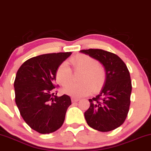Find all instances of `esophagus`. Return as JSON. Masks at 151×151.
<instances>
[{
    "mask_svg": "<svg viewBox=\"0 0 151 151\" xmlns=\"http://www.w3.org/2000/svg\"><path fill=\"white\" fill-rule=\"evenodd\" d=\"M78 101H79V99H76V98H74V97L72 98V102H77Z\"/></svg>",
    "mask_w": 151,
    "mask_h": 151,
    "instance_id": "1",
    "label": "esophagus"
}]
</instances>
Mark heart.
<instances>
[{
  "instance_id": "b5f03b06",
  "label": "heart",
  "mask_w": 151,
  "mask_h": 151,
  "mask_svg": "<svg viewBox=\"0 0 151 151\" xmlns=\"http://www.w3.org/2000/svg\"><path fill=\"white\" fill-rule=\"evenodd\" d=\"M74 72H82L79 83L69 84L63 92L72 97H81L89 95L92 90H98L104 84L106 73L104 67L98 63L95 58L84 54L76 55L71 60ZM57 81L62 86L72 81V72L68 64L63 62L58 66L55 73Z\"/></svg>"
}]
</instances>
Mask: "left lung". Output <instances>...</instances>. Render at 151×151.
<instances>
[{
    "instance_id": "obj_1",
    "label": "left lung",
    "mask_w": 151,
    "mask_h": 151,
    "mask_svg": "<svg viewBox=\"0 0 151 151\" xmlns=\"http://www.w3.org/2000/svg\"><path fill=\"white\" fill-rule=\"evenodd\" d=\"M99 61L105 67L106 79L101 92L89 99L84 117L90 127L108 132L124 124L129 111L132 90L126 64L119 56L101 49L80 50Z\"/></svg>"
}]
</instances>
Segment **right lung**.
<instances>
[{
	"instance_id": "add662e5",
	"label": "right lung",
	"mask_w": 151,
	"mask_h": 151,
	"mask_svg": "<svg viewBox=\"0 0 151 151\" xmlns=\"http://www.w3.org/2000/svg\"><path fill=\"white\" fill-rule=\"evenodd\" d=\"M72 52L45 54L24 62L14 81L15 103L20 115L32 129L46 134L63 124L72 104L68 95L56 96L55 73L58 66Z\"/></svg>"
}]
</instances>
